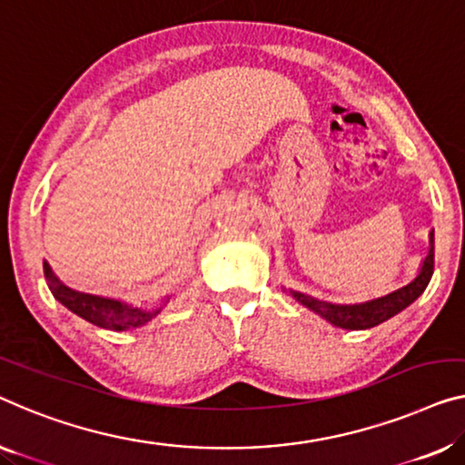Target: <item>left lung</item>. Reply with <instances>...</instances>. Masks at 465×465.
I'll return each instance as SVG.
<instances>
[{"instance_id": "left-lung-1", "label": "left lung", "mask_w": 465, "mask_h": 465, "mask_svg": "<svg viewBox=\"0 0 465 465\" xmlns=\"http://www.w3.org/2000/svg\"><path fill=\"white\" fill-rule=\"evenodd\" d=\"M432 273H434V232L430 233V251H428L424 262H421L420 273L415 275L407 286L394 290L391 294L380 296V299H373V301L355 302V304H336V302L320 301L309 294L294 292V290H290V296H292L294 301H299L301 304H304L307 309L313 311V313L322 315L325 322L336 325V328L367 330L386 320H391L392 315H397L405 307H410V304L418 299L421 292H424Z\"/></svg>"}]
</instances>
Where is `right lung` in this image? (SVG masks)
Instances as JSON below:
<instances>
[{"mask_svg":"<svg viewBox=\"0 0 465 465\" xmlns=\"http://www.w3.org/2000/svg\"><path fill=\"white\" fill-rule=\"evenodd\" d=\"M44 273L54 299L64 304L68 311H73L74 315L83 317V320L89 323L98 325V328H106L114 331L142 328V325H145L150 320H154L164 307V304H158V307H135V304H127L119 299H110V296L79 292V290H73L68 288L66 283H62L45 261H44ZM164 302H169V299Z\"/></svg>","mask_w":465,"mask_h":465,"instance_id":"right-lung-1","label":"right lung"}]
</instances>
